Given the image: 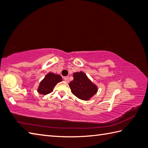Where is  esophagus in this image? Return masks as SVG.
<instances>
[{"label":"esophagus","mask_w":148,"mask_h":148,"mask_svg":"<svg viewBox=\"0 0 148 148\" xmlns=\"http://www.w3.org/2000/svg\"><path fill=\"white\" fill-rule=\"evenodd\" d=\"M63 78H64V80H65V81L66 82H69V76L64 77Z\"/></svg>","instance_id":"esophagus-1"}]
</instances>
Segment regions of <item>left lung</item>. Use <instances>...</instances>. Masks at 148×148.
<instances>
[{"label": "left lung", "instance_id": "1", "mask_svg": "<svg viewBox=\"0 0 148 148\" xmlns=\"http://www.w3.org/2000/svg\"><path fill=\"white\" fill-rule=\"evenodd\" d=\"M74 79L69 83L72 94L83 100H88L97 92L98 87L83 72H75Z\"/></svg>", "mask_w": 148, "mask_h": 148}]
</instances>
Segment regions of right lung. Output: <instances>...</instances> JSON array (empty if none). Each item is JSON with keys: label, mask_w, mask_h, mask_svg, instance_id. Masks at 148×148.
<instances>
[{"label": "right lung", "mask_w": 148, "mask_h": 148, "mask_svg": "<svg viewBox=\"0 0 148 148\" xmlns=\"http://www.w3.org/2000/svg\"><path fill=\"white\" fill-rule=\"evenodd\" d=\"M61 81H62V77L60 75L50 72L46 75L45 78L40 83L37 91L41 95H48L52 92L57 83Z\"/></svg>", "instance_id": "right-lung-1"}]
</instances>
